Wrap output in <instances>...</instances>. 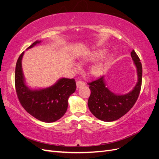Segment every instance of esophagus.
Returning <instances> with one entry per match:
<instances>
[{
  "label": "esophagus",
  "instance_id": "34e87169",
  "mask_svg": "<svg viewBox=\"0 0 159 159\" xmlns=\"http://www.w3.org/2000/svg\"><path fill=\"white\" fill-rule=\"evenodd\" d=\"M85 85V84L84 82V81H81V80H79L76 82V85H77V88L79 89L81 87H84V86Z\"/></svg>",
  "mask_w": 159,
  "mask_h": 159
}]
</instances>
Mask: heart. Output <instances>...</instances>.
Returning a JSON list of instances; mask_svg holds the SVG:
<instances>
[{
    "label": "heart",
    "instance_id": "1",
    "mask_svg": "<svg viewBox=\"0 0 159 159\" xmlns=\"http://www.w3.org/2000/svg\"><path fill=\"white\" fill-rule=\"evenodd\" d=\"M105 52V50H97L91 53H89L88 54L85 56L81 60L80 63L84 65L91 63V62H93L95 61H98L101 58V57H102L104 56ZM111 59V56H107L103 60L99 62V63L96 64L91 66L88 70V74L89 75V76L93 77V78H95V77H98L102 75L105 69V67H106L107 64ZM75 70H79V67H75Z\"/></svg>",
    "mask_w": 159,
    "mask_h": 159
}]
</instances>
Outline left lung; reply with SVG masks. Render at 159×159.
<instances>
[{"instance_id": "left-lung-1", "label": "left lung", "mask_w": 159, "mask_h": 159, "mask_svg": "<svg viewBox=\"0 0 159 159\" xmlns=\"http://www.w3.org/2000/svg\"><path fill=\"white\" fill-rule=\"evenodd\" d=\"M134 64L136 66L138 81L135 87L125 95H115L105 85L103 76L88 84L91 94L88 107L95 117L103 121H113L123 117L131 109L139 98L142 84V64L134 50L131 52Z\"/></svg>"}]
</instances>
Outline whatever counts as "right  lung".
I'll return each mask as SVG.
<instances>
[{"label": "right lung", "mask_w": 159, "mask_h": 159, "mask_svg": "<svg viewBox=\"0 0 159 159\" xmlns=\"http://www.w3.org/2000/svg\"><path fill=\"white\" fill-rule=\"evenodd\" d=\"M40 41H36L28 48H31ZM24 52L16 62L14 81L18 99L23 108L32 116L46 123L54 122L64 116L68 109L70 96L76 89L74 79L61 78L57 82L46 89L32 90L25 83L22 58Z\"/></svg>", "instance_id": "obj_1"}]
</instances>
